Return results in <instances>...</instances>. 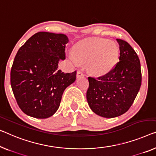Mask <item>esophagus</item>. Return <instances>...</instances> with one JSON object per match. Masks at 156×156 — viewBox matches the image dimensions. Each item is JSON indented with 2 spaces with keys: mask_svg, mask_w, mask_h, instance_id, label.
<instances>
[{
  "mask_svg": "<svg viewBox=\"0 0 156 156\" xmlns=\"http://www.w3.org/2000/svg\"><path fill=\"white\" fill-rule=\"evenodd\" d=\"M76 76H77L78 78L83 77V76H84V73H83L82 71H77V74H76Z\"/></svg>",
  "mask_w": 156,
  "mask_h": 156,
  "instance_id": "34e87169",
  "label": "esophagus"
}]
</instances>
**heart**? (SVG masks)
<instances>
[{"instance_id":"heart-1","label":"heart","mask_w":156,"mask_h":156,"mask_svg":"<svg viewBox=\"0 0 156 156\" xmlns=\"http://www.w3.org/2000/svg\"><path fill=\"white\" fill-rule=\"evenodd\" d=\"M119 50L116 44L104 38H93L78 43L70 55L74 62L87 63L90 72L97 76L107 74L118 61Z\"/></svg>"}]
</instances>
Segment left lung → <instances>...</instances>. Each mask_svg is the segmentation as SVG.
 <instances>
[{
    "label": "left lung",
    "mask_w": 156,
    "mask_h": 156,
    "mask_svg": "<svg viewBox=\"0 0 156 156\" xmlns=\"http://www.w3.org/2000/svg\"><path fill=\"white\" fill-rule=\"evenodd\" d=\"M120 61L107 74L88 77L87 100L93 112L104 118H115L127 112L141 85L140 61L128 43L116 39Z\"/></svg>",
    "instance_id": "1"
}]
</instances>
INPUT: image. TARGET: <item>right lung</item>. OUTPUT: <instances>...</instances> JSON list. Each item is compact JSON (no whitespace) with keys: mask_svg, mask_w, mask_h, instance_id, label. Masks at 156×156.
<instances>
[{"mask_svg":"<svg viewBox=\"0 0 156 156\" xmlns=\"http://www.w3.org/2000/svg\"><path fill=\"white\" fill-rule=\"evenodd\" d=\"M69 38L62 34L38 32L19 49L10 73L16 101L23 112L36 118H48L59 107L65 89L75 82L76 71L58 70L65 59Z\"/></svg>","mask_w":156,"mask_h":156,"instance_id":"right-lung-1","label":"right lung"}]
</instances>
